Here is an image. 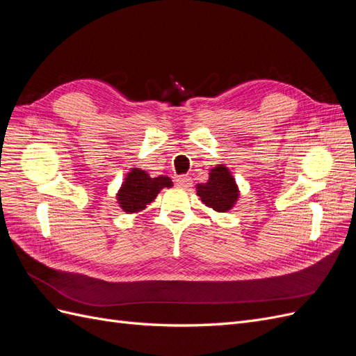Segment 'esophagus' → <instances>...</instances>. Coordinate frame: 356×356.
Instances as JSON below:
<instances>
[{
    "instance_id": "34e87169",
    "label": "esophagus",
    "mask_w": 356,
    "mask_h": 356,
    "mask_svg": "<svg viewBox=\"0 0 356 356\" xmlns=\"http://www.w3.org/2000/svg\"><path fill=\"white\" fill-rule=\"evenodd\" d=\"M175 182L178 187H182V188H187L191 186V178L188 175H179L175 178Z\"/></svg>"
}]
</instances>
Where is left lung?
I'll list each match as a JSON object with an SVG mask.
<instances>
[{
	"label": "left lung",
	"mask_w": 356,
	"mask_h": 356,
	"mask_svg": "<svg viewBox=\"0 0 356 356\" xmlns=\"http://www.w3.org/2000/svg\"><path fill=\"white\" fill-rule=\"evenodd\" d=\"M197 196L213 211L225 212L232 209L238 200L239 190L229 169L218 165L211 169L207 184H197Z\"/></svg>",
	"instance_id": "8db88e82"
}]
</instances>
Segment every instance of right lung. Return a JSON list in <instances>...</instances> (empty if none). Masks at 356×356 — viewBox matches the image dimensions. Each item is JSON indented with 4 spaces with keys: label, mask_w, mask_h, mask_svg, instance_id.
Returning <instances> with one entry per match:
<instances>
[{
    "label": "right lung",
    "mask_w": 356,
    "mask_h": 356,
    "mask_svg": "<svg viewBox=\"0 0 356 356\" xmlns=\"http://www.w3.org/2000/svg\"><path fill=\"white\" fill-rule=\"evenodd\" d=\"M165 187H172L169 177L160 175L152 178L145 170L134 168L129 172L122 188L118 190L117 200L124 212H139L152 203L159 191Z\"/></svg>",
    "instance_id": "add662e5"
}]
</instances>
